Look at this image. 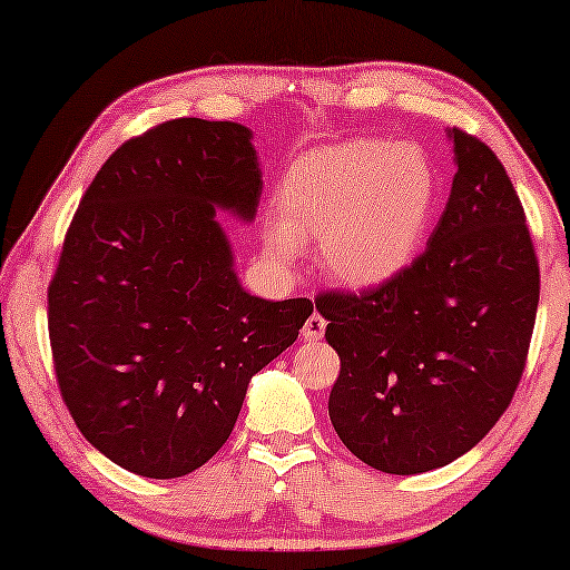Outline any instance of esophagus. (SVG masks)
I'll list each match as a JSON object with an SVG mask.
<instances>
[{
	"mask_svg": "<svg viewBox=\"0 0 570 570\" xmlns=\"http://www.w3.org/2000/svg\"><path fill=\"white\" fill-rule=\"evenodd\" d=\"M324 330H326V318L322 314H311L306 318V324H303V340H306V342L322 340Z\"/></svg>",
	"mask_w": 570,
	"mask_h": 570,
	"instance_id": "1",
	"label": "esophagus"
}]
</instances>
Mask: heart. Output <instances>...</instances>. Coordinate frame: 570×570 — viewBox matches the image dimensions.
I'll return each instance as SVG.
<instances>
[{
	"label": "heart",
	"instance_id": "obj_1",
	"mask_svg": "<svg viewBox=\"0 0 570 570\" xmlns=\"http://www.w3.org/2000/svg\"><path fill=\"white\" fill-rule=\"evenodd\" d=\"M439 178L423 147L357 137L295 158L279 181L283 220L264 244L293 259L303 240H322L330 275L350 287H376L415 259L431 223Z\"/></svg>",
	"mask_w": 570,
	"mask_h": 570
}]
</instances>
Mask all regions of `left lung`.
I'll list each match as a JSON object with an SVG mask.
<instances>
[{"label":"left lung","mask_w":570,"mask_h":570,"mask_svg":"<svg viewBox=\"0 0 570 570\" xmlns=\"http://www.w3.org/2000/svg\"><path fill=\"white\" fill-rule=\"evenodd\" d=\"M456 176L428 248L400 275L314 303L340 355L330 417L373 470L420 474L485 439L517 392L540 303L519 194L482 139L451 129Z\"/></svg>","instance_id":"left-lung-1"}]
</instances>
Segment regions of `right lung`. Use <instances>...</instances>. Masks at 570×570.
<instances>
[{
    "label": "right lung",
    "instance_id": "obj_1",
    "mask_svg": "<svg viewBox=\"0 0 570 570\" xmlns=\"http://www.w3.org/2000/svg\"><path fill=\"white\" fill-rule=\"evenodd\" d=\"M259 194L252 131L205 119L127 139L82 194L49 285L51 355L75 425L124 470L170 480L213 459L314 311L238 285L215 207L252 220Z\"/></svg>",
    "mask_w": 570,
    "mask_h": 570
}]
</instances>
